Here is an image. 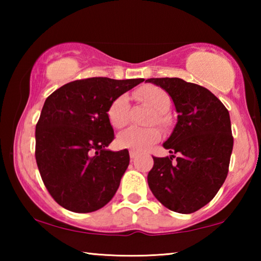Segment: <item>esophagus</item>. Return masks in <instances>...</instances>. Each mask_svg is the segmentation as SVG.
Here are the masks:
<instances>
[{
	"instance_id": "1",
	"label": "esophagus",
	"mask_w": 261,
	"mask_h": 261,
	"mask_svg": "<svg viewBox=\"0 0 261 261\" xmlns=\"http://www.w3.org/2000/svg\"><path fill=\"white\" fill-rule=\"evenodd\" d=\"M137 156H138V153L135 152V151H130V159L132 161H134Z\"/></svg>"
}]
</instances>
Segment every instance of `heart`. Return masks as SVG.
Listing matches in <instances>:
<instances>
[{
    "label": "heart",
    "mask_w": 261,
    "mask_h": 261,
    "mask_svg": "<svg viewBox=\"0 0 261 261\" xmlns=\"http://www.w3.org/2000/svg\"><path fill=\"white\" fill-rule=\"evenodd\" d=\"M135 96L141 102L146 103L155 110L152 123L163 124L166 122L165 114L170 109V96L166 91L158 86H146L137 91ZM129 99L126 95H120L110 103L108 108V120L114 127L121 129L129 122ZM161 138V131L158 127H129L117 137V144L122 148H130L137 152L146 151Z\"/></svg>",
    "instance_id": "b5f03b06"
}]
</instances>
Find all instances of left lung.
Returning a JSON list of instances; mask_svg holds the SVG:
<instances>
[{"instance_id": "1", "label": "left lung", "mask_w": 261, "mask_h": 261, "mask_svg": "<svg viewBox=\"0 0 261 261\" xmlns=\"http://www.w3.org/2000/svg\"><path fill=\"white\" fill-rule=\"evenodd\" d=\"M173 100L177 123L163 147L171 155L153 156L147 182L170 211L193 213L213 199L228 175L233 146L230 116L207 88L180 78H149ZM174 153L179 155L172 161Z\"/></svg>"}]
</instances>
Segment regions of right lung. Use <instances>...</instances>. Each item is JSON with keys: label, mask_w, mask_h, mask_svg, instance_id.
Instances as JSON below:
<instances>
[{"label": "right lung", "mask_w": 261, "mask_h": 261, "mask_svg": "<svg viewBox=\"0 0 261 261\" xmlns=\"http://www.w3.org/2000/svg\"><path fill=\"white\" fill-rule=\"evenodd\" d=\"M143 78L74 81L48 96L35 126V160L48 192L76 213L107 205L130 162L129 151L107 149L114 140L108 108Z\"/></svg>", "instance_id": "1"}]
</instances>
